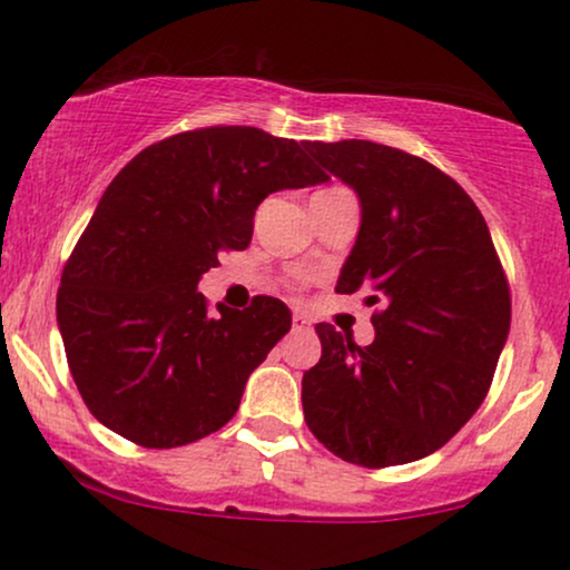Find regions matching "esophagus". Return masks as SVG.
Masks as SVG:
<instances>
[{
    "mask_svg": "<svg viewBox=\"0 0 570 570\" xmlns=\"http://www.w3.org/2000/svg\"><path fill=\"white\" fill-rule=\"evenodd\" d=\"M292 324H294V330H311V318L303 316V313H294Z\"/></svg>",
    "mask_w": 570,
    "mask_h": 570,
    "instance_id": "34e87169",
    "label": "esophagus"
}]
</instances>
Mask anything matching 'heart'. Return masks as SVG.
<instances>
[{
  "instance_id": "heart-1",
  "label": "heart",
  "mask_w": 570,
  "mask_h": 570,
  "mask_svg": "<svg viewBox=\"0 0 570 570\" xmlns=\"http://www.w3.org/2000/svg\"><path fill=\"white\" fill-rule=\"evenodd\" d=\"M337 195H351L348 187L343 185H332V187H324L318 189V193H313L311 200H324V198H337Z\"/></svg>"
}]
</instances>
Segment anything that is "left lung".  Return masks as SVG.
<instances>
[{"label":"left lung","instance_id":"1","mask_svg":"<svg viewBox=\"0 0 570 570\" xmlns=\"http://www.w3.org/2000/svg\"><path fill=\"white\" fill-rule=\"evenodd\" d=\"M307 153L362 200L337 292H367L375 340L316 324L322 358L303 375L305 423L367 469L440 450L493 383L512 294L480 208L453 176L385 144L311 141Z\"/></svg>","mask_w":570,"mask_h":570}]
</instances>
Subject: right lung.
Here are the masks:
<instances>
[{"instance_id": "obj_1", "label": "right lung", "mask_w": 570, "mask_h": 570, "mask_svg": "<svg viewBox=\"0 0 570 570\" xmlns=\"http://www.w3.org/2000/svg\"><path fill=\"white\" fill-rule=\"evenodd\" d=\"M307 141L208 126L149 144L98 200L56 297L69 372L96 421L141 448L225 426L244 385L289 332L276 297L208 311L198 281L244 252L276 189L326 181Z\"/></svg>"}]
</instances>
